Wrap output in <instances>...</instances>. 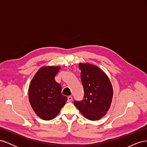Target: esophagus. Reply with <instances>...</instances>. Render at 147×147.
Returning <instances> with one entry per match:
<instances>
[{"instance_id":"obj_1","label":"esophagus","mask_w":147,"mask_h":147,"mask_svg":"<svg viewBox=\"0 0 147 147\" xmlns=\"http://www.w3.org/2000/svg\"><path fill=\"white\" fill-rule=\"evenodd\" d=\"M72 100H73L72 97L71 96H69V97H67V100H68V102H71Z\"/></svg>"}]
</instances>
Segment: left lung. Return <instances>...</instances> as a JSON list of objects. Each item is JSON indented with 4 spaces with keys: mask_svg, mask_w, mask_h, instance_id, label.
I'll return each mask as SVG.
<instances>
[{
    "mask_svg": "<svg viewBox=\"0 0 147 147\" xmlns=\"http://www.w3.org/2000/svg\"><path fill=\"white\" fill-rule=\"evenodd\" d=\"M84 97L74 101L83 116L91 121L104 117L112 104L113 91L112 83L103 70L89 63H80Z\"/></svg>",
    "mask_w": 147,
    "mask_h": 147,
    "instance_id": "left-lung-1",
    "label": "left lung"
}]
</instances>
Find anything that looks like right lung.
<instances>
[{
  "mask_svg": "<svg viewBox=\"0 0 147 147\" xmlns=\"http://www.w3.org/2000/svg\"><path fill=\"white\" fill-rule=\"evenodd\" d=\"M60 69V66L42 67L29 85L30 104L35 114L46 121L54 119L67 100L61 94V85L55 79Z\"/></svg>",
  "mask_w": 147,
  "mask_h": 147,
  "instance_id": "right-lung-1",
  "label": "right lung"
}]
</instances>
